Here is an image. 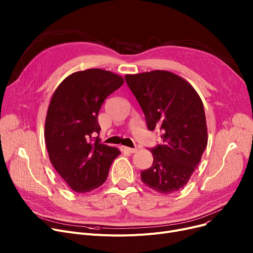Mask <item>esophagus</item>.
<instances>
[{
  "mask_svg": "<svg viewBox=\"0 0 253 253\" xmlns=\"http://www.w3.org/2000/svg\"><path fill=\"white\" fill-rule=\"evenodd\" d=\"M121 151L122 152H126V153H130V154H133L135 153L137 150L136 149H131V148H128V147H121Z\"/></svg>",
  "mask_w": 253,
  "mask_h": 253,
  "instance_id": "obj_1",
  "label": "esophagus"
}]
</instances>
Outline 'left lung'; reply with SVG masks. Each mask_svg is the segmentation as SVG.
<instances>
[{
	"label": "left lung",
	"instance_id": "1",
	"mask_svg": "<svg viewBox=\"0 0 253 253\" xmlns=\"http://www.w3.org/2000/svg\"><path fill=\"white\" fill-rule=\"evenodd\" d=\"M148 129L162 142L151 149L153 165L141 171L144 184L168 195L182 189L201 161L208 135L203 102L193 86L167 71L126 75Z\"/></svg>",
	"mask_w": 253,
	"mask_h": 253
}]
</instances>
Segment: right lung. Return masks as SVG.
<instances>
[{
  "label": "right lung",
  "mask_w": 253,
  "mask_h": 253,
  "mask_svg": "<svg viewBox=\"0 0 253 253\" xmlns=\"http://www.w3.org/2000/svg\"><path fill=\"white\" fill-rule=\"evenodd\" d=\"M124 84L121 76L100 69L77 72L54 91L45 122L49 159L77 193L90 192L106 180L116 148L99 142L98 113L104 99Z\"/></svg>",
  "instance_id": "1"
}]
</instances>
